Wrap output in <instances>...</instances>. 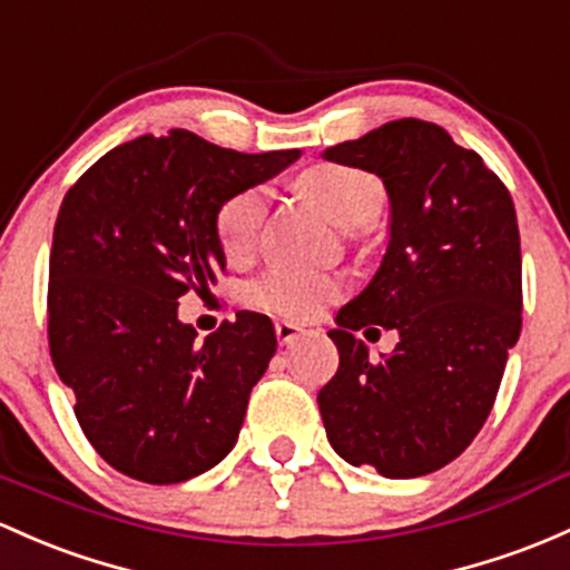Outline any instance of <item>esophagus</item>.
Returning a JSON list of instances; mask_svg holds the SVG:
<instances>
[{
  "label": "esophagus",
  "instance_id": "34e87169",
  "mask_svg": "<svg viewBox=\"0 0 570 570\" xmlns=\"http://www.w3.org/2000/svg\"><path fill=\"white\" fill-rule=\"evenodd\" d=\"M303 333H305V330L295 322H278V324H275V335H278L281 346H292V343H295Z\"/></svg>",
  "mask_w": 570,
  "mask_h": 570
}]
</instances>
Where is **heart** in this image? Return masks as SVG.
Returning a JSON list of instances; mask_svg holds the SVG:
<instances>
[{
    "label": "heart",
    "mask_w": 570,
    "mask_h": 570,
    "mask_svg": "<svg viewBox=\"0 0 570 570\" xmlns=\"http://www.w3.org/2000/svg\"><path fill=\"white\" fill-rule=\"evenodd\" d=\"M299 191L324 210L337 227H371L384 208V186L371 173L343 165H316L297 180ZM265 189L252 186L224 199L216 210V240L224 256L246 259L259 240L265 222ZM343 295V281L324 273L271 271L248 286V299L259 308L289 318H314L327 303Z\"/></svg>",
    "instance_id": "obj_1"
}]
</instances>
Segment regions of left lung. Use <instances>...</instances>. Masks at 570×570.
Wrapping results in <instances>:
<instances>
[{"instance_id": "obj_1", "label": "left lung", "mask_w": 570, "mask_h": 570, "mask_svg": "<svg viewBox=\"0 0 570 570\" xmlns=\"http://www.w3.org/2000/svg\"><path fill=\"white\" fill-rule=\"evenodd\" d=\"M379 175L390 240L371 284L330 330L341 365L318 392L330 443L352 465L416 479L460 458L495 403L522 330V252L511 194L446 129L400 118L322 154ZM401 335L379 363L353 337Z\"/></svg>"}]
</instances>
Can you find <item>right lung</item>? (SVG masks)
Listing matches in <instances>:
<instances>
[{
	"instance_id": "add662e5",
	"label": "right lung",
	"mask_w": 570,
	"mask_h": 570,
	"mask_svg": "<svg viewBox=\"0 0 570 570\" xmlns=\"http://www.w3.org/2000/svg\"><path fill=\"white\" fill-rule=\"evenodd\" d=\"M299 159L240 154L186 129L121 142L65 194L53 227L48 343L97 454L124 476L178 484L233 452L248 395L275 354L265 314L214 335L178 297L227 271L216 210Z\"/></svg>"
}]
</instances>
